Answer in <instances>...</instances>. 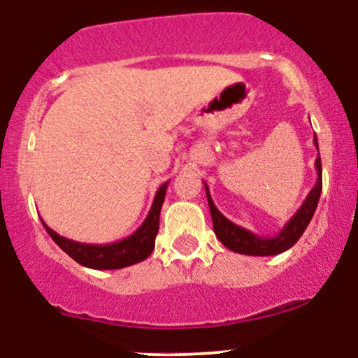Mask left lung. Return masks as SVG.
Here are the masks:
<instances>
[{"label": "left lung", "mask_w": 358, "mask_h": 358, "mask_svg": "<svg viewBox=\"0 0 358 358\" xmlns=\"http://www.w3.org/2000/svg\"><path fill=\"white\" fill-rule=\"evenodd\" d=\"M313 143L318 150L317 136H315ZM315 169H317V182H315L313 189L308 193L306 200L303 201L299 210L292 215L291 221H289L275 236H259L256 235V233L249 231V229L242 228V226L235 224V222L229 221L228 217H224V215L219 212V208L214 205L210 193H208V186L203 182L215 236H217V238L221 240L222 245L228 247L229 250L238 254H245V256H275V254L285 252L287 249H291V247L301 238V235L304 233L306 226L310 224L311 217H313L315 214V208H317L318 205V198H320L322 193L320 155H318L317 160H315Z\"/></svg>", "instance_id": "8db88e82"}]
</instances>
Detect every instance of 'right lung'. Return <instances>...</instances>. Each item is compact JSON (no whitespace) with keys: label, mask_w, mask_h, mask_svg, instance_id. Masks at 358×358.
I'll return each instance as SVG.
<instances>
[{"label":"right lung","mask_w":358,"mask_h":358,"mask_svg":"<svg viewBox=\"0 0 358 358\" xmlns=\"http://www.w3.org/2000/svg\"><path fill=\"white\" fill-rule=\"evenodd\" d=\"M167 186L169 182L162 184L160 189L157 191L150 214L139 226V229L127 238L118 240V242L104 243V245L74 242L66 236H60L54 229L48 228L43 221L41 222H43L45 229L52 236V240L81 266L92 268V270H120V268L132 266V264L141 263L146 257H150V254L153 252L155 238H157L158 228H160V210L165 200V193H167Z\"/></svg>","instance_id":"right-lung-1"}]
</instances>
